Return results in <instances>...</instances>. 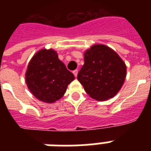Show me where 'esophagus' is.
Wrapping results in <instances>:
<instances>
[{"mask_svg":"<svg viewBox=\"0 0 151 151\" xmlns=\"http://www.w3.org/2000/svg\"><path fill=\"white\" fill-rule=\"evenodd\" d=\"M78 70H74L73 71V73L74 74V76H75V77H77V75H78Z\"/></svg>","mask_w":151,"mask_h":151,"instance_id":"34e87169","label":"esophagus"}]
</instances>
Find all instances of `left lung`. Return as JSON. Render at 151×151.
I'll return each mask as SVG.
<instances>
[{
  "label": "left lung",
  "instance_id": "8db88e82",
  "mask_svg": "<svg viewBox=\"0 0 151 151\" xmlns=\"http://www.w3.org/2000/svg\"><path fill=\"white\" fill-rule=\"evenodd\" d=\"M125 77L126 66L119 55L107 46L97 45L85 52L78 80L90 97L103 101L119 92Z\"/></svg>",
  "mask_w": 151,
  "mask_h": 151
}]
</instances>
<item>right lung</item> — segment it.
<instances>
[{
	"instance_id": "obj_1",
	"label": "right lung",
	"mask_w": 151,
	"mask_h": 151,
	"mask_svg": "<svg viewBox=\"0 0 151 151\" xmlns=\"http://www.w3.org/2000/svg\"><path fill=\"white\" fill-rule=\"evenodd\" d=\"M74 76L66 69L52 49H42L34 55L26 73L29 91L39 100L53 103L61 98Z\"/></svg>"
}]
</instances>
